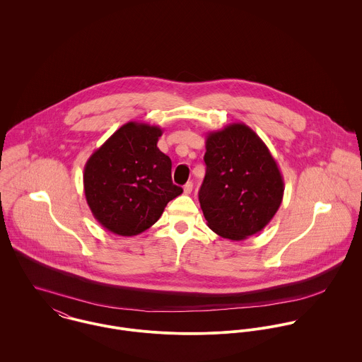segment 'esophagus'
Returning a JSON list of instances; mask_svg holds the SVG:
<instances>
[{
	"label": "esophagus",
	"mask_w": 362,
	"mask_h": 362,
	"mask_svg": "<svg viewBox=\"0 0 362 362\" xmlns=\"http://www.w3.org/2000/svg\"><path fill=\"white\" fill-rule=\"evenodd\" d=\"M192 188H194V184H192V182H187V184L184 185V194H185V195H189V194L192 192Z\"/></svg>",
	"instance_id": "1"
}]
</instances>
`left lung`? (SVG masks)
Segmentation results:
<instances>
[{
	"instance_id": "1",
	"label": "left lung",
	"mask_w": 362,
	"mask_h": 362,
	"mask_svg": "<svg viewBox=\"0 0 362 362\" xmlns=\"http://www.w3.org/2000/svg\"><path fill=\"white\" fill-rule=\"evenodd\" d=\"M204 158L199 202L209 228L231 241L262 231L281 205L284 181L257 132L244 122L207 132Z\"/></svg>"
}]
</instances>
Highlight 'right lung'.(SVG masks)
Returning <instances> with one entry per match:
<instances>
[{"mask_svg":"<svg viewBox=\"0 0 362 362\" xmlns=\"http://www.w3.org/2000/svg\"><path fill=\"white\" fill-rule=\"evenodd\" d=\"M161 134L157 125L129 121L86 161V202L105 230L122 237L138 235L182 194L171 181L170 157L157 148Z\"/></svg>","mask_w":362,"mask_h":362,"instance_id":"add662e5","label":"right lung"}]
</instances>
